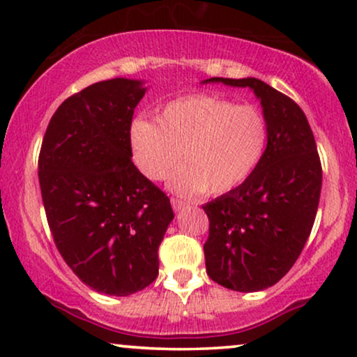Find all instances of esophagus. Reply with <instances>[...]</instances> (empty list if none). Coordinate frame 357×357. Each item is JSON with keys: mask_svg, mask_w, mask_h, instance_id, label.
<instances>
[{"mask_svg": "<svg viewBox=\"0 0 357 357\" xmlns=\"http://www.w3.org/2000/svg\"><path fill=\"white\" fill-rule=\"evenodd\" d=\"M171 204H173L174 211H181L188 206V203L183 202V199H179V198H171Z\"/></svg>", "mask_w": 357, "mask_h": 357, "instance_id": "esophagus-1", "label": "esophagus"}]
</instances>
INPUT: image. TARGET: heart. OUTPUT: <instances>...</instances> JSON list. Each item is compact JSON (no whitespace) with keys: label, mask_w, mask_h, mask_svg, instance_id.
<instances>
[{"label":"heart","mask_w":357,"mask_h":357,"mask_svg":"<svg viewBox=\"0 0 357 357\" xmlns=\"http://www.w3.org/2000/svg\"><path fill=\"white\" fill-rule=\"evenodd\" d=\"M268 122L255 105L210 93L174 99L159 110L158 122L136 119L129 137L137 169L165 181L179 165L171 188L181 195H227L247 183L268 146Z\"/></svg>","instance_id":"b5f03b06"}]
</instances>
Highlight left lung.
Returning <instances> with one entry per match:
<instances>
[{"label":"left lung","instance_id":"obj_1","mask_svg":"<svg viewBox=\"0 0 357 357\" xmlns=\"http://www.w3.org/2000/svg\"><path fill=\"white\" fill-rule=\"evenodd\" d=\"M250 87L268 122V146L247 183L203 206L210 220L204 243L213 282L236 292L275 285L301 255L317 213L322 166L302 109L258 79H221Z\"/></svg>","mask_w":357,"mask_h":357}]
</instances>
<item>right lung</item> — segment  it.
I'll return each instance as SVG.
<instances>
[{"mask_svg":"<svg viewBox=\"0 0 357 357\" xmlns=\"http://www.w3.org/2000/svg\"><path fill=\"white\" fill-rule=\"evenodd\" d=\"M141 80L97 82L56 109L38 179L60 255L93 289L126 297L153 284L158 248L174 218L169 198L132 162L129 130Z\"/></svg>","mask_w":357,"mask_h":357,"instance_id":"obj_1","label":"right lung"}]
</instances>
